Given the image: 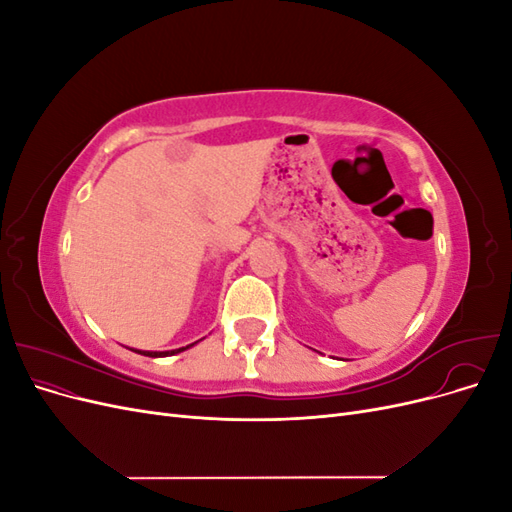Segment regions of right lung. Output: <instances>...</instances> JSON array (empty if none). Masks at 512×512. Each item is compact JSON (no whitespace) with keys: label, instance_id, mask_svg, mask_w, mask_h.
Masks as SVG:
<instances>
[{"label":"right lung","instance_id":"right-lung-1","mask_svg":"<svg viewBox=\"0 0 512 512\" xmlns=\"http://www.w3.org/2000/svg\"><path fill=\"white\" fill-rule=\"evenodd\" d=\"M190 346H194V344H190ZM190 346H185V348H190ZM185 348H179V350H166V352H147V350H134V352H138V354H145V356H170V354L183 352Z\"/></svg>","mask_w":512,"mask_h":512}]
</instances>
